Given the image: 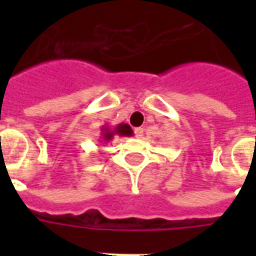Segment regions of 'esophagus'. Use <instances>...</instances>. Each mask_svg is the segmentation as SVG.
Wrapping results in <instances>:
<instances>
[{"label": "esophagus", "mask_w": 256, "mask_h": 256, "mask_svg": "<svg viewBox=\"0 0 256 256\" xmlns=\"http://www.w3.org/2000/svg\"><path fill=\"white\" fill-rule=\"evenodd\" d=\"M134 132H136V138H142L144 136V130L142 128H136V130H134Z\"/></svg>", "instance_id": "34e87169"}]
</instances>
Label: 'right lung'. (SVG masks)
Wrapping results in <instances>:
<instances>
[{
	"mask_svg": "<svg viewBox=\"0 0 256 256\" xmlns=\"http://www.w3.org/2000/svg\"><path fill=\"white\" fill-rule=\"evenodd\" d=\"M114 136H132V128L128 124H116V128H112L110 126H102L100 128V142H110L114 138Z\"/></svg>",
	"mask_w": 256,
	"mask_h": 256,
	"instance_id": "right-lung-1",
	"label": "right lung"
}]
</instances>
